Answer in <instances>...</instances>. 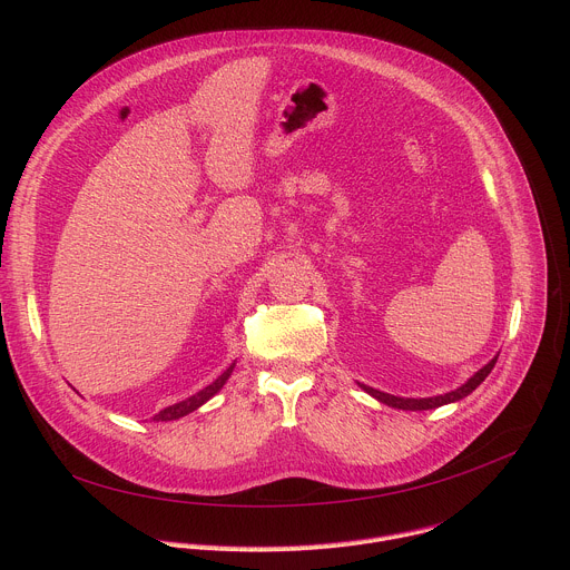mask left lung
Here are the masks:
<instances>
[{"mask_svg": "<svg viewBox=\"0 0 570 570\" xmlns=\"http://www.w3.org/2000/svg\"><path fill=\"white\" fill-rule=\"evenodd\" d=\"M497 358L494 356L490 363L482 365L471 379H466L460 387L451 390V392H444V394H438V396H422V399H413V396H394V394H387V392H381V390H374L365 383H358L367 394H372L376 401L390 405V409H399V411H433V409H440V405H446V403H455L460 399H464L466 394H471L487 376H490V372L494 370L497 365Z\"/></svg>", "mask_w": 570, "mask_h": 570, "instance_id": "1", "label": "left lung"}]
</instances>
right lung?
Here are the masks:
<instances>
[{
  "instance_id": "obj_1",
  "label": "right lung",
  "mask_w": 570,
  "mask_h": 570,
  "mask_svg": "<svg viewBox=\"0 0 570 570\" xmlns=\"http://www.w3.org/2000/svg\"><path fill=\"white\" fill-rule=\"evenodd\" d=\"M232 370H234V363H232L214 383H209V385L203 387L200 392L191 394V396L185 399V401H178V403L169 405V409H165V411H159V413L153 417V422H174V420H180V417H185V415L198 411L203 403H207L216 392H220V387H223V385L227 383V379L232 376Z\"/></svg>"
}]
</instances>
